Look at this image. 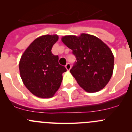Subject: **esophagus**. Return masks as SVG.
I'll use <instances>...</instances> for the list:
<instances>
[{
	"instance_id": "obj_1",
	"label": "esophagus",
	"mask_w": 132,
	"mask_h": 132,
	"mask_svg": "<svg viewBox=\"0 0 132 132\" xmlns=\"http://www.w3.org/2000/svg\"><path fill=\"white\" fill-rule=\"evenodd\" d=\"M65 67H66V70H67L68 71H69V70L71 69V64H70V63H67V64H66V66H65Z\"/></svg>"
}]
</instances>
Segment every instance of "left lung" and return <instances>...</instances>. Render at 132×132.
<instances>
[{
    "mask_svg": "<svg viewBox=\"0 0 132 132\" xmlns=\"http://www.w3.org/2000/svg\"><path fill=\"white\" fill-rule=\"evenodd\" d=\"M62 41L72 50L76 57L70 72L77 83L88 93L102 89L110 80L114 70L111 50L99 38L90 34L66 36Z\"/></svg>",
    "mask_w": 132,
    "mask_h": 132,
    "instance_id": "obj_1",
    "label": "left lung"
}]
</instances>
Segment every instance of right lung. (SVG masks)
Returning <instances> with one entry per match:
<instances>
[{
    "mask_svg": "<svg viewBox=\"0 0 132 132\" xmlns=\"http://www.w3.org/2000/svg\"><path fill=\"white\" fill-rule=\"evenodd\" d=\"M58 40L57 35H45L33 41L21 57L19 70L25 86L34 95L51 98L59 88L64 66L59 64L58 55L52 48Z\"/></svg>",
    "mask_w": 132,
    "mask_h": 132,
    "instance_id": "obj_1",
    "label": "right lung"
}]
</instances>
